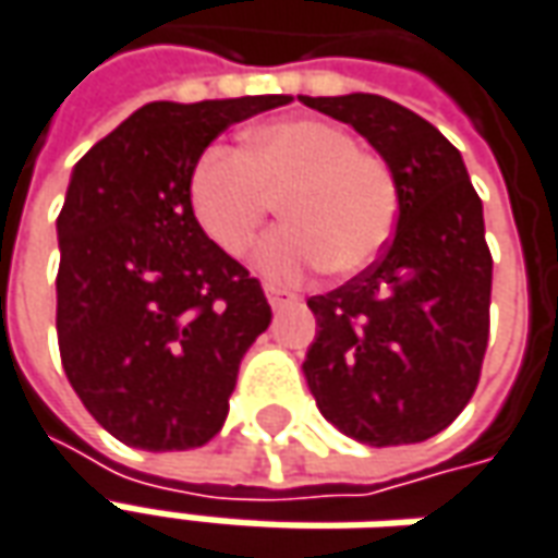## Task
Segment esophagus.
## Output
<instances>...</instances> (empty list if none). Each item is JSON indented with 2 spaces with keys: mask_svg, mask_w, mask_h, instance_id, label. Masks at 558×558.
Returning <instances> with one entry per match:
<instances>
[{
  "mask_svg": "<svg viewBox=\"0 0 558 558\" xmlns=\"http://www.w3.org/2000/svg\"><path fill=\"white\" fill-rule=\"evenodd\" d=\"M265 296L271 302V308H283V305L296 302V293H290L287 287H275V283H265Z\"/></svg>",
  "mask_w": 558,
  "mask_h": 558,
  "instance_id": "obj_1",
  "label": "esophagus"
}]
</instances>
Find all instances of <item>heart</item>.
<instances>
[{
	"label": "heart",
	"instance_id": "obj_1",
	"mask_svg": "<svg viewBox=\"0 0 558 558\" xmlns=\"http://www.w3.org/2000/svg\"><path fill=\"white\" fill-rule=\"evenodd\" d=\"M275 197L287 221L256 253L262 275L275 280L317 268L357 275L383 253L398 219L389 163L361 150L342 125L315 117L256 125L241 150L206 147L187 179L194 219L228 256L253 250Z\"/></svg>",
	"mask_w": 558,
	"mask_h": 558
}]
</instances>
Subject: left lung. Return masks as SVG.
<instances>
[{"mask_svg": "<svg viewBox=\"0 0 558 558\" xmlns=\"http://www.w3.org/2000/svg\"><path fill=\"white\" fill-rule=\"evenodd\" d=\"M389 163L398 225L357 278L308 299L317 337L305 379L320 413L355 441L413 445L448 429L482 376L490 327V250L460 150L379 95L308 98Z\"/></svg>", "mask_w": 558, "mask_h": 558, "instance_id": "1", "label": "left lung"}]
</instances>
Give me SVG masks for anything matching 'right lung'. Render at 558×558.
<instances>
[{
    "mask_svg": "<svg viewBox=\"0 0 558 558\" xmlns=\"http://www.w3.org/2000/svg\"><path fill=\"white\" fill-rule=\"evenodd\" d=\"M293 101H154L88 150L58 216V349L86 411L142 451L219 433L241 357L271 324L262 283L191 213L187 179L231 123Z\"/></svg>",
    "mask_w": 558,
    "mask_h": 558,
    "instance_id": "add662e5",
    "label": "right lung"
}]
</instances>
